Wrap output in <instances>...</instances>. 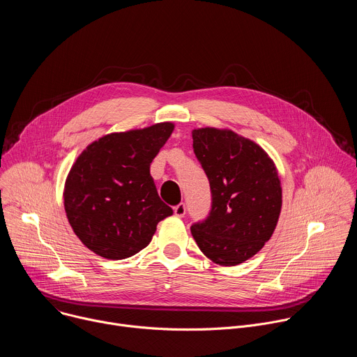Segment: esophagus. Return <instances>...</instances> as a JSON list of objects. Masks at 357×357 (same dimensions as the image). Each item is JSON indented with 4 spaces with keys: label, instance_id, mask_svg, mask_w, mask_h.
Returning a JSON list of instances; mask_svg holds the SVG:
<instances>
[{
    "label": "esophagus",
    "instance_id": "1",
    "mask_svg": "<svg viewBox=\"0 0 357 357\" xmlns=\"http://www.w3.org/2000/svg\"><path fill=\"white\" fill-rule=\"evenodd\" d=\"M174 213H175V216H178V218H183L185 213H186L185 203H179V205H176V206L174 208Z\"/></svg>",
    "mask_w": 357,
    "mask_h": 357
}]
</instances>
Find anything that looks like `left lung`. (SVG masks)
<instances>
[{"label": "left lung", "mask_w": 357, "mask_h": 357, "mask_svg": "<svg viewBox=\"0 0 357 357\" xmlns=\"http://www.w3.org/2000/svg\"><path fill=\"white\" fill-rule=\"evenodd\" d=\"M192 138L212 190V211L192 225V236L213 263L241 264L264 247L278 223L282 206L278 171L259 144L231 130L196 128Z\"/></svg>", "instance_id": "left-lung-1"}]
</instances>
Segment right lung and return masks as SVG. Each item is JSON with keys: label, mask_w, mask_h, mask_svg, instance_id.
I'll use <instances>...</instances> for the list:
<instances>
[{"label": "right lung", "mask_w": 357, "mask_h": 357, "mask_svg": "<svg viewBox=\"0 0 357 357\" xmlns=\"http://www.w3.org/2000/svg\"><path fill=\"white\" fill-rule=\"evenodd\" d=\"M174 124L112 132L77 157L65 182L68 220L97 256L123 260L145 248L172 209L160 199L149 174Z\"/></svg>", "instance_id": "1"}]
</instances>
